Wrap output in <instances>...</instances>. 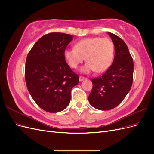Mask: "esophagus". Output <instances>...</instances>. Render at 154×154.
<instances>
[{
    "label": "esophagus",
    "instance_id": "34e87169",
    "mask_svg": "<svg viewBox=\"0 0 154 154\" xmlns=\"http://www.w3.org/2000/svg\"><path fill=\"white\" fill-rule=\"evenodd\" d=\"M85 77H83V76H79V80H80V82H82V81H83L84 80H85Z\"/></svg>",
    "mask_w": 154,
    "mask_h": 154
}]
</instances>
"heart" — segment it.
<instances>
[{"label": "heart", "mask_w": 154, "mask_h": 154, "mask_svg": "<svg viewBox=\"0 0 154 154\" xmlns=\"http://www.w3.org/2000/svg\"><path fill=\"white\" fill-rule=\"evenodd\" d=\"M64 58L71 68L76 69L85 60L81 71L89 73L106 71L113 62L114 45L108 38L91 37L83 38L75 44L74 48L64 51Z\"/></svg>", "instance_id": "obj_1"}]
</instances>
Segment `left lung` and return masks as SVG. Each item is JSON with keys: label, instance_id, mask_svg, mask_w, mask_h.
Listing matches in <instances>:
<instances>
[{"label": "left lung", "instance_id": "8db88e82", "mask_svg": "<svg viewBox=\"0 0 154 154\" xmlns=\"http://www.w3.org/2000/svg\"><path fill=\"white\" fill-rule=\"evenodd\" d=\"M115 48L111 66L103 75L92 79L88 101L94 108L109 110L119 105L128 93L133 82L134 63L128 47L119 36L108 32Z\"/></svg>", "mask_w": 154, "mask_h": 154}]
</instances>
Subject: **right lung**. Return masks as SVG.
<instances>
[{
	"label": "right lung",
	"instance_id": "1",
	"mask_svg": "<svg viewBox=\"0 0 154 154\" xmlns=\"http://www.w3.org/2000/svg\"><path fill=\"white\" fill-rule=\"evenodd\" d=\"M73 36L51 32L36 42L27 56L25 79L27 90L42 109L58 112L69 105L71 92L79 77L66 62L64 51Z\"/></svg>",
	"mask_w": 154,
	"mask_h": 154
}]
</instances>
